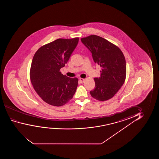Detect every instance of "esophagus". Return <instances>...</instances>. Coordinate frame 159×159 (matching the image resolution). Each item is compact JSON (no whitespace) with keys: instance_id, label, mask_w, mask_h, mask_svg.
Instances as JSON below:
<instances>
[{"instance_id":"1","label":"esophagus","mask_w":159,"mask_h":159,"mask_svg":"<svg viewBox=\"0 0 159 159\" xmlns=\"http://www.w3.org/2000/svg\"><path fill=\"white\" fill-rule=\"evenodd\" d=\"M79 80H80V81L81 83H84V81H85V79H83V78H80L79 79Z\"/></svg>"}]
</instances>
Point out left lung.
Returning a JSON list of instances; mask_svg holds the SVG:
<instances>
[{
    "instance_id": "1",
    "label": "left lung",
    "mask_w": 159,
    "mask_h": 159,
    "mask_svg": "<svg viewBox=\"0 0 159 159\" xmlns=\"http://www.w3.org/2000/svg\"><path fill=\"white\" fill-rule=\"evenodd\" d=\"M81 41L91 52L94 62L102 67L100 77L94 78L96 87L90 94L97 100H109L118 91L125 80L124 55L117 46L97 35L84 37Z\"/></svg>"
}]
</instances>
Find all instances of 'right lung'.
<instances>
[{
  "label": "right lung",
  "mask_w": 159,
  "mask_h": 159,
  "mask_svg": "<svg viewBox=\"0 0 159 159\" xmlns=\"http://www.w3.org/2000/svg\"><path fill=\"white\" fill-rule=\"evenodd\" d=\"M79 38L59 39L42 46L35 52L30 77L33 87L48 104L61 107L72 99L78 84L76 78L61 74L78 43Z\"/></svg>",
  "instance_id": "obj_1"
}]
</instances>
